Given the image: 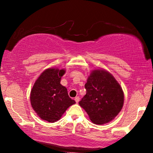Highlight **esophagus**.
Here are the masks:
<instances>
[{
    "instance_id": "1",
    "label": "esophagus",
    "mask_w": 153,
    "mask_h": 153,
    "mask_svg": "<svg viewBox=\"0 0 153 153\" xmlns=\"http://www.w3.org/2000/svg\"><path fill=\"white\" fill-rule=\"evenodd\" d=\"M74 100H75V101H76V103H78V102H79V100H80V98H79V97H76Z\"/></svg>"
}]
</instances>
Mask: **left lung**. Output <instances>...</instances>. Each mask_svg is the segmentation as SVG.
I'll use <instances>...</instances> for the list:
<instances>
[{
	"mask_svg": "<svg viewBox=\"0 0 153 153\" xmlns=\"http://www.w3.org/2000/svg\"><path fill=\"white\" fill-rule=\"evenodd\" d=\"M86 94L79 105L97 125L114 120L122 109L124 93L114 76L103 69L92 71L85 84Z\"/></svg>",
	"mask_w": 153,
	"mask_h": 153,
	"instance_id": "obj_1",
	"label": "left lung"
}]
</instances>
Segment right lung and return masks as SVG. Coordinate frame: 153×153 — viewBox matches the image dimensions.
Returning a JSON list of instances; mask_svg holds the SVG:
<instances>
[{
    "mask_svg": "<svg viewBox=\"0 0 153 153\" xmlns=\"http://www.w3.org/2000/svg\"><path fill=\"white\" fill-rule=\"evenodd\" d=\"M65 73L63 69L48 68L33 85L30 96L31 106L44 120L56 122L70 106L76 103L69 97L66 88L60 84L61 76Z\"/></svg>",
    "mask_w": 153,
    "mask_h": 153,
    "instance_id": "1",
    "label": "right lung"
}]
</instances>
